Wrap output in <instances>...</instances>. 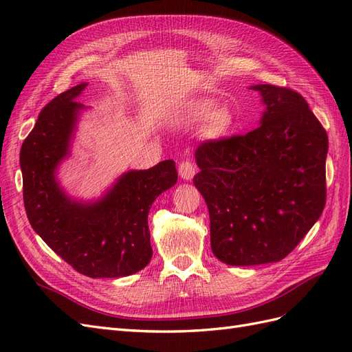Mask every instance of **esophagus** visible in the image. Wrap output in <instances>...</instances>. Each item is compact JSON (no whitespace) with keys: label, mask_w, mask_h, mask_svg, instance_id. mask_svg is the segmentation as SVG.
Returning a JSON list of instances; mask_svg holds the SVG:
<instances>
[{"label":"esophagus","mask_w":352,"mask_h":352,"mask_svg":"<svg viewBox=\"0 0 352 352\" xmlns=\"http://www.w3.org/2000/svg\"><path fill=\"white\" fill-rule=\"evenodd\" d=\"M178 173H179V177L188 182V179H192L196 174V165L190 160H183L182 164L178 165Z\"/></svg>","instance_id":"obj_1"}]
</instances>
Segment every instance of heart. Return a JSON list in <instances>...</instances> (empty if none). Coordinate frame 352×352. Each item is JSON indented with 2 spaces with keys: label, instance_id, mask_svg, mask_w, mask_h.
<instances>
[{
  "label": "heart",
  "instance_id": "1",
  "mask_svg": "<svg viewBox=\"0 0 352 352\" xmlns=\"http://www.w3.org/2000/svg\"><path fill=\"white\" fill-rule=\"evenodd\" d=\"M205 122L204 133L208 138H223L232 131L235 117L226 107H217L208 98H197L188 102L183 110V122L201 123Z\"/></svg>",
  "mask_w": 352,
  "mask_h": 352
}]
</instances>
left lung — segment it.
Instances as JSON below:
<instances>
[{"label":"left lung","mask_w":352,"mask_h":352,"mask_svg":"<svg viewBox=\"0 0 352 352\" xmlns=\"http://www.w3.org/2000/svg\"><path fill=\"white\" fill-rule=\"evenodd\" d=\"M251 89L265 105L258 128L205 141L195 153L212 253L232 266L283 260L326 205L329 138L308 102L287 87Z\"/></svg>","instance_id":"8db88e82"}]
</instances>
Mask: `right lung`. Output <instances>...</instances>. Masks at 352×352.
I'll use <instances>...</instances> for the list:
<instances>
[{"mask_svg": "<svg viewBox=\"0 0 352 352\" xmlns=\"http://www.w3.org/2000/svg\"><path fill=\"white\" fill-rule=\"evenodd\" d=\"M87 83L58 95L43 108L21 148L23 204L32 229L77 272L120 278L144 269L151 258L148 211L156 197L177 183L174 160L128 170L92 202L69 197L58 168L69 156L80 111L76 101Z\"/></svg>", "mask_w": 352, "mask_h": 352, "instance_id": "obj_1", "label": "right lung"}]
</instances>
